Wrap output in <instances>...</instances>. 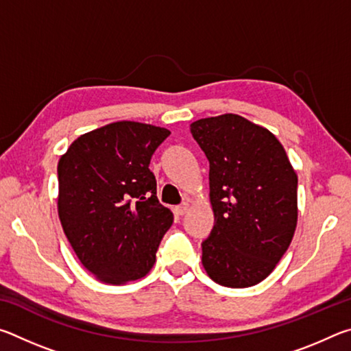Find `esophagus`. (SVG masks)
Segmentation results:
<instances>
[{"mask_svg":"<svg viewBox=\"0 0 351 351\" xmlns=\"http://www.w3.org/2000/svg\"><path fill=\"white\" fill-rule=\"evenodd\" d=\"M189 209H190L189 203H182L181 206L175 207V213H176V215H184V213H187V210H189Z\"/></svg>","mask_w":351,"mask_h":351,"instance_id":"34e87169","label":"esophagus"}]
</instances>
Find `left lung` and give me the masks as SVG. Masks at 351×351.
Here are the masks:
<instances>
[{"mask_svg": "<svg viewBox=\"0 0 351 351\" xmlns=\"http://www.w3.org/2000/svg\"><path fill=\"white\" fill-rule=\"evenodd\" d=\"M209 159L215 217L203 241V268L213 282L247 288L268 277L297 226V173L268 128L232 114L190 125Z\"/></svg>", "mask_w": 351, "mask_h": 351, "instance_id": "left-lung-1", "label": "left lung"}]
</instances>
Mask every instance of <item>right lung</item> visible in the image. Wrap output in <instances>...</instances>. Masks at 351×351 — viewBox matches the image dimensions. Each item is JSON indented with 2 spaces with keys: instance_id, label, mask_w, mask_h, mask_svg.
<instances>
[{
  "instance_id": "obj_1",
  "label": "right lung",
  "mask_w": 351,
  "mask_h": 351,
  "mask_svg": "<svg viewBox=\"0 0 351 351\" xmlns=\"http://www.w3.org/2000/svg\"><path fill=\"white\" fill-rule=\"evenodd\" d=\"M167 128L117 121L77 138L60 156L57 210L80 263L108 285L145 277L173 213L148 169Z\"/></svg>"
}]
</instances>
